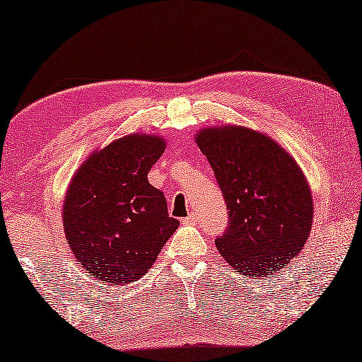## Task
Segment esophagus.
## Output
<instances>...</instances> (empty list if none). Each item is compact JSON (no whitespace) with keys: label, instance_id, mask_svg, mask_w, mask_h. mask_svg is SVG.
Segmentation results:
<instances>
[{"label":"esophagus","instance_id":"obj_1","mask_svg":"<svg viewBox=\"0 0 362 362\" xmlns=\"http://www.w3.org/2000/svg\"><path fill=\"white\" fill-rule=\"evenodd\" d=\"M197 216L195 214H190V216H187V218H183L182 219V223L183 224H188V226H190V224H195L197 223Z\"/></svg>","mask_w":362,"mask_h":362}]
</instances>
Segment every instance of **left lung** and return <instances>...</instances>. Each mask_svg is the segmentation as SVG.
<instances>
[{"instance_id":"1","label":"left lung","mask_w":362,"mask_h":362,"mask_svg":"<svg viewBox=\"0 0 362 362\" xmlns=\"http://www.w3.org/2000/svg\"><path fill=\"white\" fill-rule=\"evenodd\" d=\"M195 141L213 167L229 211L216 247L230 267L260 278L288 265L309 239L314 199L288 151L255 129H199Z\"/></svg>"}]
</instances>
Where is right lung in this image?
<instances>
[{
    "instance_id": "1",
    "label": "right lung",
    "mask_w": 362,
    "mask_h": 362,
    "mask_svg": "<svg viewBox=\"0 0 362 362\" xmlns=\"http://www.w3.org/2000/svg\"><path fill=\"white\" fill-rule=\"evenodd\" d=\"M164 149L156 134H127L94 151L73 175L63 202L64 235L89 276L136 281L179 228L164 193L148 180Z\"/></svg>"
}]
</instances>
